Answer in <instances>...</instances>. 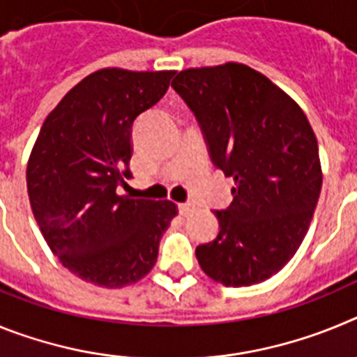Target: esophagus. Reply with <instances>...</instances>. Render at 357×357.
Returning a JSON list of instances; mask_svg holds the SVG:
<instances>
[{
  "instance_id": "obj_1",
  "label": "esophagus",
  "mask_w": 357,
  "mask_h": 357,
  "mask_svg": "<svg viewBox=\"0 0 357 357\" xmlns=\"http://www.w3.org/2000/svg\"><path fill=\"white\" fill-rule=\"evenodd\" d=\"M195 207L191 204H178V211H181L182 216H188V214L193 213Z\"/></svg>"
}]
</instances>
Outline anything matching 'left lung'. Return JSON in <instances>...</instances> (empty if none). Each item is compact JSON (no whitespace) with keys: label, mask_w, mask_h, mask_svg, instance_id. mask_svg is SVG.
<instances>
[{"label":"left lung","mask_w":357,"mask_h":357,"mask_svg":"<svg viewBox=\"0 0 357 357\" xmlns=\"http://www.w3.org/2000/svg\"><path fill=\"white\" fill-rule=\"evenodd\" d=\"M172 87L197 116L214 166L234 178L230 206L214 211L216 239L197 247L198 264L223 286L259 284L307 234L321 189L317 135L301 105L250 66L189 68Z\"/></svg>","instance_id":"8db88e82"}]
</instances>
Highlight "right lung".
Returning a JSON list of instances; mask_svg holds the SVG:
<instances>
[{
  "label": "right lung",
  "instance_id": "add662e5",
  "mask_svg": "<svg viewBox=\"0 0 357 357\" xmlns=\"http://www.w3.org/2000/svg\"><path fill=\"white\" fill-rule=\"evenodd\" d=\"M175 71L103 68L46 116L26 166L31 213L69 272L102 288L148 275L176 206L118 195L130 178L135 118L166 94Z\"/></svg>",
  "mask_w": 357,
  "mask_h": 357
}]
</instances>
